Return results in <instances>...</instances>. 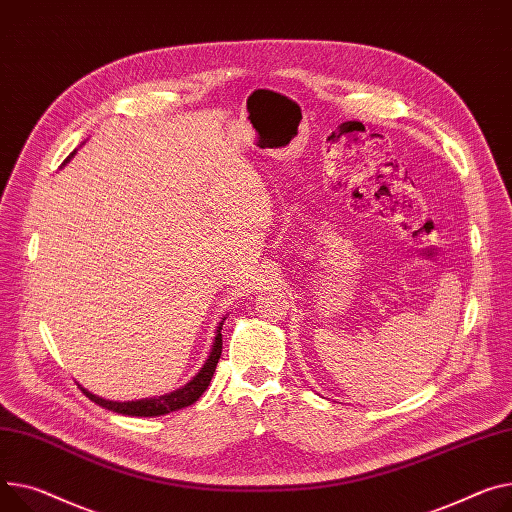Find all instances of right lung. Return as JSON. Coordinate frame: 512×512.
Instances as JSON below:
<instances>
[{"instance_id":"right-lung-1","label":"right lung","mask_w":512,"mask_h":512,"mask_svg":"<svg viewBox=\"0 0 512 512\" xmlns=\"http://www.w3.org/2000/svg\"><path fill=\"white\" fill-rule=\"evenodd\" d=\"M224 321L220 323L218 327V333H216V339H214V348L210 352V358L206 360V364H203V368L195 374L193 381L187 383L183 389H177L173 393H166V395H160V397H150V399H138V401H109V399H102V397H96L92 395L90 391L82 389L86 393V397L102 407H107V410L111 412H117V414H123V416H142V418H150V416H164V414H170V412H177L181 410V407H187L191 403H195L203 391L208 389L214 372H216V366H218V360L222 356V329Z\"/></svg>"}]
</instances>
